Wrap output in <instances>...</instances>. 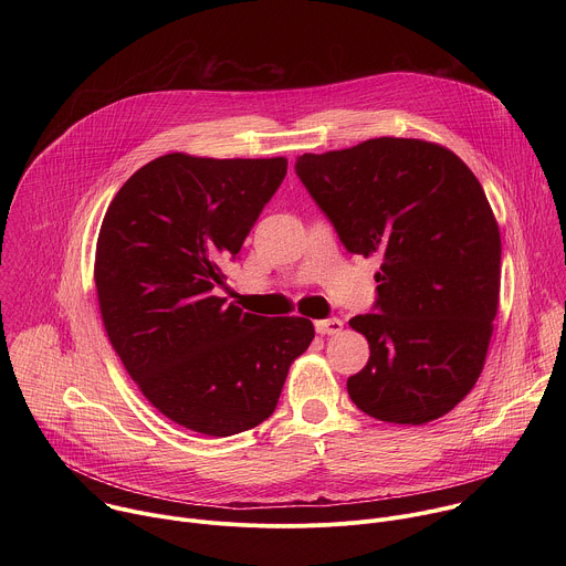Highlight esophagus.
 I'll list each match as a JSON object with an SVG mask.
<instances>
[{
  "instance_id": "esophagus-1",
  "label": "esophagus",
  "mask_w": 566,
  "mask_h": 566,
  "mask_svg": "<svg viewBox=\"0 0 566 566\" xmlns=\"http://www.w3.org/2000/svg\"><path fill=\"white\" fill-rule=\"evenodd\" d=\"M315 332L319 336H336L343 332V319L340 317H327L315 322Z\"/></svg>"
}]
</instances>
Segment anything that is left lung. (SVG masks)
I'll return each mask as SVG.
<instances>
[{
  "instance_id": "obj_1",
  "label": "left lung",
  "mask_w": 566,
  "mask_h": 566,
  "mask_svg": "<svg viewBox=\"0 0 566 566\" xmlns=\"http://www.w3.org/2000/svg\"><path fill=\"white\" fill-rule=\"evenodd\" d=\"M295 172L345 249L378 258L371 313L349 319L369 343L347 391L365 415L423 426L448 415L486 363L500 306L502 239L463 160L421 138H369L302 154Z\"/></svg>"
}]
</instances>
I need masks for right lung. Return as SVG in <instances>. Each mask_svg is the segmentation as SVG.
I'll return each instance as SVG.
<instances>
[{
  "instance_id": "1",
  "label": "right lung",
  "mask_w": 566,
  "mask_h": 566,
  "mask_svg": "<svg viewBox=\"0 0 566 566\" xmlns=\"http://www.w3.org/2000/svg\"><path fill=\"white\" fill-rule=\"evenodd\" d=\"M286 164L158 156L125 181L101 226L94 280L112 347L160 415L208 437L266 421L315 336L306 317H264L214 295Z\"/></svg>"
}]
</instances>
